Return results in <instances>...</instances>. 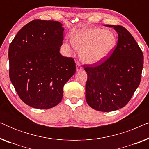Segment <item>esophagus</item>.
<instances>
[{
    "instance_id": "esophagus-1",
    "label": "esophagus",
    "mask_w": 149,
    "mask_h": 149,
    "mask_svg": "<svg viewBox=\"0 0 149 149\" xmlns=\"http://www.w3.org/2000/svg\"><path fill=\"white\" fill-rule=\"evenodd\" d=\"M82 70H83V68L81 67V64H79V62H77V64H76V70H77V72H79V71H81Z\"/></svg>"
}]
</instances>
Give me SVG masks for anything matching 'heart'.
I'll return each mask as SVG.
<instances>
[{
    "label": "heart",
    "instance_id": "heart-1",
    "mask_svg": "<svg viewBox=\"0 0 149 149\" xmlns=\"http://www.w3.org/2000/svg\"><path fill=\"white\" fill-rule=\"evenodd\" d=\"M117 41L113 31L99 28H83L75 32L71 38L72 46L80 51L81 61L87 64H95L105 60L114 50ZM64 47L72 54L68 43L64 44Z\"/></svg>",
    "mask_w": 149,
    "mask_h": 149
}]
</instances>
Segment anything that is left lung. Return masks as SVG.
I'll list each match as a JSON object with an SVG mask.
<instances>
[{
	"mask_svg": "<svg viewBox=\"0 0 149 149\" xmlns=\"http://www.w3.org/2000/svg\"><path fill=\"white\" fill-rule=\"evenodd\" d=\"M113 28L118 34L115 49L98 66L85 65L87 73L85 98L89 107L102 112L125 107L139 86L144 57L133 36L121 26Z\"/></svg>",
	"mask_w": 149,
	"mask_h": 149,
	"instance_id": "1",
	"label": "left lung"
}]
</instances>
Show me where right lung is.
Listing matches in <instances>:
<instances>
[{
  "instance_id": "1",
  "label": "right lung",
  "mask_w": 149,
  "mask_h": 149,
  "mask_svg": "<svg viewBox=\"0 0 149 149\" xmlns=\"http://www.w3.org/2000/svg\"><path fill=\"white\" fill-rule=\"evenodd\" d=\"M64 30L59 22L33 20L10 44V80L22 100L32 108L58 105L64 85L76 71L74 60L60 53Z\"/></svg>"
}]
</instances>
